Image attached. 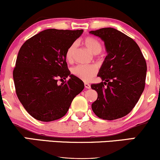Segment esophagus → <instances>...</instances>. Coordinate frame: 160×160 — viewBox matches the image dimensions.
I'll return each instance as SVG.
<instances>
[{"label":"esophagus","mask_w":160,"mask_h":160,"mask_svg":"<svg viewBox=\"0 0 160 160\" xmlns=\"http://www.w3.org/2000/svg\"><path fill=\"white\" fill-rule=\"evenodd\" d=\"M84 86H85L86 89H90L91 88L90 84H89L88 82H85V83H84Z\"/></svg>","instance_id":"34e87169"}]
</instances>
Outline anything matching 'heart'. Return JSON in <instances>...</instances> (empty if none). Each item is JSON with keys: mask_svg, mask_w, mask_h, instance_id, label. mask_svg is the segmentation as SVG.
<instances>
[{"mask_svg": "<svg viewBox=\"0 0 160 160\" xmlns=\"http://www.w3.org/2000/svg\"><path fill=\"white\" fill-rule=\"evenodd\" d=\"M84 46L92 52L93 54H98L102 49V44L96 38L92 37H87L82 41ZM76 49V44L73 43L68 47L65 53V58L68 62H72L74 60V54ZM72 74L84 81H89L95 76L97 73V68L95 65H80L75 66L72 68Z\"/></svg>", "mask_w": 160, "mask_h": 160, "instance_id": "1", "label": "heart"}]
</instances>
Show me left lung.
Instances as JSON below:
<instances>
[{
    "label": "left lung",
    "mask_w": 160,
    "mask_h": 160,
    "mask_svg": "<svg viewBox=\"0 0 160 160\" xmlns=\"http://www.w3.org/2000/svg\"><path fill=\"white\" fill-rule=\"evenodd\" d=\"M89 33L104 42L107 56L98 77L100 83L92 84L98 98L92 109L99 118L113 120L131 112L144 89L147 64L133 39L113 28Z\"/></svg>",
    "instance_id": "8db88e82"
}]
</instances>
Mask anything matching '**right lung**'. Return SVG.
<instances>
[{
    "mask_svg": "<svg viewBox=\"0 0 160 160\" xmlns=\"http://www.w3.org/2000/svg\"><path fill=\"white\" fill-rule=\"evenodd\" d=\"M83 30L47 29L28 39L20 48L13 70L16 92L26 111L43 122L64 117L73 99L84 89L80 79L71 74L67 49ZM68 76L69 80L64 82ZM60 79L61 84L57 83Z\"/></svg>",
    "mask_w": 160,
    "mask_h": 160,
    "instance_id": "right-lung-1",
    "label": "right lung"
}]
</instances>
